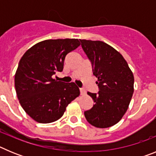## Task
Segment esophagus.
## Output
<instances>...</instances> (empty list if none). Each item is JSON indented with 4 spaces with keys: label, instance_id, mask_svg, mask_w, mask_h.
I'll use <instances>...</instances> for the list:
<instances>
[{
    "label": "esophagus",
    "instance_id": "1",
    "mask_svg": "<svg viewBox=\"0 0 156 156\" xmlns=\"http://www.w3.org/2000/svg\"><path fill=\"white\" fill-rule=\"evenodd\" d=\"M80 92L81 95L86 94V90H85L83 88H80Z\"/></svg>",
    "mask_w": 156,
    "mask_h": 156
}]
</instances>
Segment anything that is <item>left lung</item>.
<instances>
[{
    "label": "left lung",
    "instance_id": "1",
    "mask_svg": "<svg viewBox=\"0 0 156 156\" xmlns=\"http://www.w3.org/2000/svg\"><path fill=\"white\" fill-rule=\"evenodd\" d=\"M80 41L91 62L99 89L98 93L87 92L94 104L84 112V115L95 127H110L116 124L127 110L133 93V73L122 55L106 43Z\"/></svg>",
    "mask_w": 156,
    "mask_h": 156
}]
</instances>
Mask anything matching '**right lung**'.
I'll return each mask as SVG.
<instances>
[{
	"label": "right lung",
	"instance_id": "add662e5",
	"mask_svg": "<svg viewBox=\"0 0 156 156\" xmlns=\"http://www.w3.org/2000/svg\"><path fill=\"white\" fill-rule=\"evenodd\" d=\"M80 45L78 39L46 40L30 48L20 59L15 76L16 94L25 112L37 122L59 119L67 105L80 95L74 83L52 78L63 70L67 54Z\"/></svg>",
	"mask_w": 156,
	"mask_h": 156
}]
</instances>
